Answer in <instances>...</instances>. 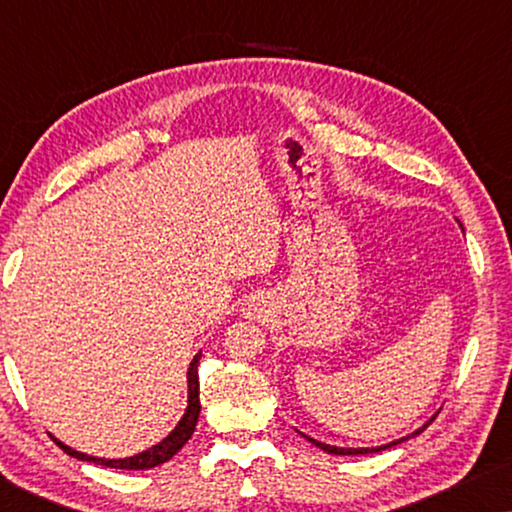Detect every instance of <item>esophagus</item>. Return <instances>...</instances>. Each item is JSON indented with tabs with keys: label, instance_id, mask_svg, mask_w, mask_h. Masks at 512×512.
Instances as JSON below:
<instances>
[{
	"label": "esophagus",
	"instance_id": "obj_1",
	"mask_svg": "<svg viewBox=\"0 0 512 512\" xmlns=\"http://www.w3.org/2000/svg\"><path fill=\"white\" fill-rule=\"evenodd\" d=\"M244 312H247V317L254 319V321H268L270 314H272L268 300H261V298H254L251 303H247Z\"/></svg>",
	"mask_w": 512,
	"mask_h": 512
}]
</instances>
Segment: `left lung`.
I'll return each instance as SVG.
<instances>
[{"label":"left lung","mask_w":512,"mask_h":512,"mask_svg":"<svg viewBox=\"0 0 512 512\" xmlns=\"http://www.w3.org/2000/svg\"><path fill=\"white\" fill-rule=\"evenodd\" d=\"M433 419L436 417H431L429 422H426L422 429H417L415 433H410V436H405V438H398V440H394V443H389V445H382V447H361V450H354V447H335V445H326V443H319V440H314V438H307L310 440L312 445H317L319 450H324V452H328V454H373V452H382V450H387V447H394V445H398V443H405V440L408 438H412V436H419V433H422L426 426H429Z\"/></svg>","instance_id":"obj_1"}]
</instances>
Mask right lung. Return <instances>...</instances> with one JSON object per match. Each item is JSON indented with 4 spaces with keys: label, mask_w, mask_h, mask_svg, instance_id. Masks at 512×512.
I'll return each instance as SVG.
<instances>
[{
    "label": "right lung",
    "mask_w": 512,
    "mask_h": 512,
    "mask_svg": "<svg viewBox=\"0 0 512 512\" xmlns=\"http://www.w3.org/2000/svg\"><path fill=\"white\" fill-rule=\"evenodd\" d=\"M198 363H200V354H195V359L191 361V368H188V408L184 412V417H181V422L177 426H174V431L170 433V436L160 440L158 445L149 447L146 452H139V454H135V457H125V459H97V457H88V454L72 450L69 445L60 443L58 438H53V436L51 438L55 440V445H58L60 450H65L69 454V457L81 459V461H93V464H100V466L125 468V471H144V468L165 464V461H170L174 454H177L181 447L188 443V438H191L195 431V424H198V417H200Z\"/></svg>",
    "instance_id": "add662e5"
}]
</instances>
